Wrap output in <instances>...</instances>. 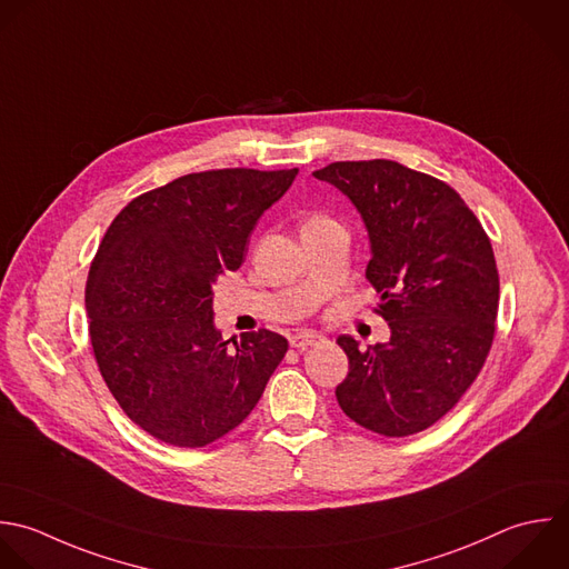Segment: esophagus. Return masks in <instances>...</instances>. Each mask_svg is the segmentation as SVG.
I'll return each mask as SVG.
<instances>
[{"instance_id": "34e87169", "label": "esophagus", "mask_w": 569, "mask_h": 569, "mask_svg": "<svg viewBox=\"0 0 569 569\" xmlns=\"http://www.w3.org/2000/svg\"><path fill=\"white\" fill-rule=\"evenodd\" d=\"M319 341H321V337L315 335V332H299V335L290 337V346L297 348V350H306L310 346H317Z\"/></svg>"}]
</instances>
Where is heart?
<instances>
[{
	"label": "heart",
	"mask_w": 569,
	"mask_h": 569,
	"mask_svg": "<svg viewBox=\"0 0 569 569\" xmlns=\"http://www.w3.org/2000/svg\"><path fill=\"white\" fill-rule=\"evenodd\" d=\"M328 221H332V219H330V217H326V214H321V212H317V214H312V217L306 221V226H303V228L321 226V223H328Z\"/></svg>",
	"instance_id": "heart-1"
}]
</instances>
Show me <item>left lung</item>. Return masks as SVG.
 I'll list each match as a JSON object with an SVG mask.
<instances>
[{
    "label": "left lung",
    "mask_w": 569,
    "mask_h": 569,
    "mask_svg": "<svg viewBox=\"0 0 569 569\" xmlns=\"http://www.w3.org/2000/svg\"><path fill=\"white\" fill-rule=\"evenodd\" d=\"M361 212L366 277L390 326L366 350L339 337L350 372L341 410L381 437H410L443 419L479 377L497 332L499 270L488 232L446 181L390 159L335 161L312 172Z\"/></svg>",
    "instance_id": "obj_1"
}]
</instances>
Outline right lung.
Listing matches in <instances>:
<instances>
[{
  "mask_svg": "<svg viewBox=\"0 0 569 569\" xmlns=\"http://www.w3.org/2000/svg\"><path fill=\"white\" fill-rule=\"evenodd\" d=\"M297 168L183 174L134 197L108 226L86 281L99 372L150 437L203 448L261 399L288 341L266 328L230 350L212 323V283L246 259L257 219Z\"/></svg>",
  "mask_w": 569,
  "mask_h": 569,
  "instance_id": "1",
  "label": "right lung"
}]
</instances>
